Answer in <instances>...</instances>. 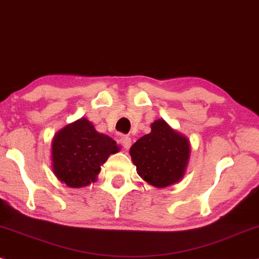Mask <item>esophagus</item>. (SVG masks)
Instances as JSON below:
<instances>
[{"label":"esophagus","mask_w":259,"mask_h":259,"mask_svg":"<svg viewBox=\"0 0 259 259\" xmlns=\"http://www.w3.org/2000/svg\"><path fill=\"white\" fill-rule=\"evenodd\" d=\"M119 142H120V145L123 146V147L125 148V149L130 148V146H132V139H130L129 136H125V135H123V136H121V138H120Z\"/></svg>","instance_id":"esophagus-1"}]
</instances>
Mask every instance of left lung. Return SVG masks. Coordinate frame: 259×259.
I'll return each instance as SVG.
<instances>
[{"label": "left lung", "instance_id": "left-lung-1", "mask_svg": "<svg viewBox=\"0 0 259 259\" xmlns=\"http://www.w3.org/2000/svg\"><path fill=\"white\" fill-rule=\"evenodd\" d=\"M129 153L145 182L165 188L185 176L191 142L164 119H157L151 124V133L134 143Z\"/></svg>", "mask_w": 259, "mask_h": 259}]
</instances>
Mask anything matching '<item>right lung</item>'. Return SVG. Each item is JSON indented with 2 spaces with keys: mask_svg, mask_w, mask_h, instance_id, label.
<instances>
[{
  "mask_svg": "<svg viewBox=\"0 0 259 259\" xmlns=\"http://www.w3.org/2000/svg\"><path fill=\"white\" fill-rule=\"evenodd\" d=\"M118 151L114 140L96 132L87 118H80L62 127L53 138V172L67 187H85L95 182L101 165Z\"/></svg>",
  "mask_w": 259,
  "mask_h": 259,
  "instance_id": "obj_1",
  "label": "right lung"
}]
</instances>
